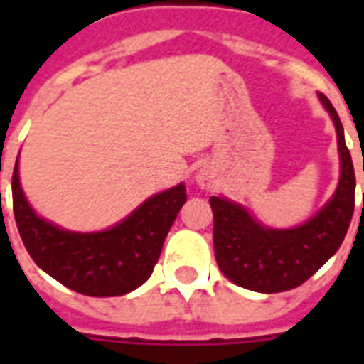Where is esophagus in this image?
<instances>
[{
  "mask_svg": "<svg viewBox=\"0 0 364 364\" xmlns=\"http://www.w3.org/2000/svg\"><path fill=\"white\" fill-rule=\"evenodd\" d=\"M195 179H197L198 187H200V189H213L214 183H216V175H214V171L210 169V167L205 166L198 169L197 177H195Z\"/></svg>",
  "mask_w": 364,
  "mask_h": 364,
  "instance_id": "esophagus-1",
  "label": "esophagus"
}]
</instances>
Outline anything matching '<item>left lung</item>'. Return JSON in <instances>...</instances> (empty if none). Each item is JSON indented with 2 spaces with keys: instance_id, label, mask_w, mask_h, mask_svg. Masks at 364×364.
I'll list each match as a JSON object with an SVG mask.
<instances>
[{
  "instance_id": "obj_1",
  "label": "left lung",
  "mask_w": 364,
  "mask_h": 364,
  "mask_svg": "<svg viewBox=\"0 0 364 364\" xmlns=\"http://www.w3.org/2000/svg\"><path fill=\"white\" fill-rule=\"evenodd\" d=\"M318 99L336 127L339 183L312 218L294 228H269L255 220L245 206L226 197H210L214 257L224 277L237 287L263 294L296 289L343 244L355 210V171L333 105L321 93Z\"/></svg>"
}]
</instances>
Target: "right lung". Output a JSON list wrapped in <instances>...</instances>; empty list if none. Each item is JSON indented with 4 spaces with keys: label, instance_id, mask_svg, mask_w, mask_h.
Listing matches in <instances>:
<instances>
[{
    "label": "right lung",
    "instance_id": "obj_1",
    "mask_svg": "<svg viewBox=\"0 0 364 364\" xmlns=\"http://www.w3.org/2000/svg\"><path fill=\"white\" fill-rule=\"evenodd\" d=\"M13 213L21 240L44 273L87 296H122L150 279L169 228L187 200L185 183L146 198L101 232H72L35 213L13 169ZM1 197V195H0Z\"/></svg>",
    "mask_w": 364,
    "mask_h": 364
}]
</instances>
